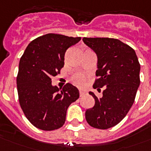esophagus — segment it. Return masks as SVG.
Masks as SVG:
<instances>
[{
	"label": "esophagus",
	"instance_id": "esophagus-1",
	"mask_svg": "<svg viewBox=\"0 0 151 151\" xmlns=\"http://www.w3.org/2000/svg\"><path fill=\"white\" fill-rule=\"evenodd\" d=\"M79 92H80V96H85V95L87 94V92H86V91H85V90L80 89Z\"/></svg>",
	"mask_w": 151,
	"mask_h": 151
}]
</instances>
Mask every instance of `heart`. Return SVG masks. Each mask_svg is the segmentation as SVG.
<instances>
[{
	"instance_id": "b5f03b06",
	"label": "heart",
	"mask_w": 151,
	"mask_h": 151,
	"mask_svg": "<svg viewBox=\"0 0 151 151\" xmlns=\"http://www.w3.org/2000/svg\"><path fill=\"white\" fill-rule=\"evenodd\" d=\"M72 79H73V81L75 83L76 85H82L83 84L85 83L86 77H85V74H83V73H78L73 76Z\"/></svg>"
}]
</instances>
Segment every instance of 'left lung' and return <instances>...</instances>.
Returning a JSON list of instances; mask_svg holds the SVG:
<instances>
[{
	"mask_svg": "<svg viewBox=\"0 0 151 151\" xmlns=\"http://www.w3.org/2000/svg\"><path fill=\"white\" fill-rule=\"evenodd\" d=\"M84 43L97 55V70L93 88L100 91L93 107L85 111V118L93 128L107 129L124 118L133 104L140 84V65L134 49L119 40L108 37H84Z\"/></svg>",
	"mask_w": 151,
	"mask_h": 151,
	"instance_id": "left-lung-1",
	"label": "left lung"
}]
</instances>
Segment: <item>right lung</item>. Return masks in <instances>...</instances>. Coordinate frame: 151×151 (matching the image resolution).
I'll return each mask as SVG.
<instances>
[{"mask_svg":"<svg viewBox=\"0 0 151 151\" xmlns=\"http://www.w3.org/2000/svg\"><path fill=\"white\" fill-rule=\"evenodd\" d=\"M81 39L45 34L32 41L20 59L16 78L19 101L25 116L37 129L61 128L67 108L79 98L75 86L67 83L59 88L52 85V78L63 66L66 51Z\"/></svg>","mask_w":151,"mask_h":151,"instance_id":"add662e5","label":"right lung"}]
</instances>
